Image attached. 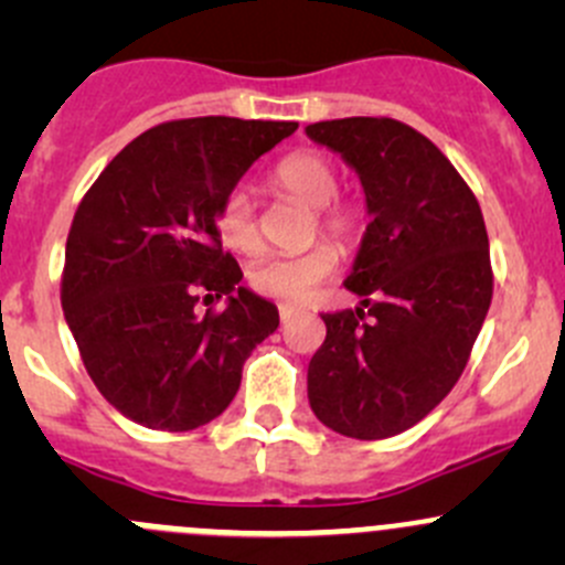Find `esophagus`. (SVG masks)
<instances>
[{
    "instance_id": "esophagus-1",
    "label": "esophagus",
    "mask_w": 565,
    "mask_h": 565,
    "mask_svg": "<svg viewBox=\"0 0 565 565\" xmlns=\"http://www.w3.org/2000/svg\"><path fill=\"white\" fill-rule=\"evenodd\" d=\"M295 306H281V309H278V317H281V322H289V319L295 317Z\"/></svg>"
}]
</instances>
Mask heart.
Masks as SVG:
<instances>
[{"label": "heart", "mask_w": 565, "mask_h": 565, "mask_svg": "<svg viewBox=\"0 0 565 565\" xmlns=\"http://www.w3.org/2000/svg\"><path fill=\"white\" fill-rule=\"evenodd\" d=\"M270 185L281 196L317 210L319 230L339 246H355L361 237V210L339 196L341 177L328 156L300 150L281 158L270 172ZM215 235L226 248L241 256L262 250V230L256 204L246 188H230L215 210ZM339 267V250L330 243L295 256H267L248 267V287L262 298L300 303L315 295L319 284L328 281Z\"/></svg>", "instance_id": "obj_1"}]
</instances>
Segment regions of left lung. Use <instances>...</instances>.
<instances>
[{
	"label": "left lung",
	"instance_id": "obj_1",
	"mask_svg": "<svg viewBox=\"0 0 565 565\" xmlns=\"http://www.w3.org/2000/svg\"><path fill=\"white\" fill-rule=\"evenodd\" d=\"M306 134L361 174L372 215L344 281L361 306L322 315L309 402L328 429L385 440L426 418L470 361L494 287L487 226L454 163L409 125L347 117Z\"/></svg>",
	"mask_w": 565,
	"mask_h": 565
}]
</instances>
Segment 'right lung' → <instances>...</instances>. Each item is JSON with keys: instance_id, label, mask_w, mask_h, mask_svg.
I'll return each mask as SVG.
<instances>
[{"instance_id": "add662e5", "label": "right lung", "mask_w": 565, "mask_h": 565, "mask_svg": "<svg viewBox=\"0 0 565 565\" xmlns=\"http://www.w3.org/2000/svg\"><path fill=\"white\" fill-rule=\"evenodd\" d=\"M298 122L191 117L136 136L73 215L62 311L95 388L125 418L191 431L218 418L278 328L215 235V210ZM213 297H226L221 312Z\"/></svg>"}]
</instances>
